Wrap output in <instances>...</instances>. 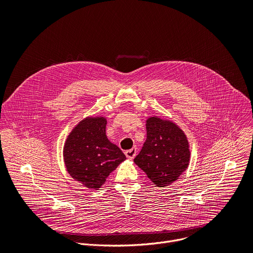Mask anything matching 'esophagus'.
Segmentation results:
<instances>
[{"label":"esophagus","mask_w":253,"mask_h":253,"mask_svg":"<svg viewBox=\"0 0 253 253\" xmlns=\"http://www.w3.org/2000/svg\"><path fill=\"white\" fill-rule=\"evenodd\" d=\"M136 153H137L136 147H135V148H132V149H130V150L125 151V155H126V157H127L128 159H133V158L136 156Z\"/></svg>","instance_id":"34e87169"}]
</instances>
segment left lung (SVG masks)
<instances>
[{"mask_svg":"<svg viewBox=\"0 0 253 253\" xmlns=\"http://www.w3.org/2000/svg\"><path fill=\"white\" fill-rule=\"evenodd\" d=\"M147 137L134 163L157 187L172 184L189 165V142L173 121L157 116L146 120Z\"/></svg>","mask_w":253,"mask_h":253,"instance_id":"left-lung-1","label":"left lung"}]
</instances>
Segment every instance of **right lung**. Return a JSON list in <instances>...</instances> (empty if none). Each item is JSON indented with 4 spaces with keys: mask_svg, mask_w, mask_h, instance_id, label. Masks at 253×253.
<instances>
[{
    "mask_svg": "<svg viewBox=\"0 0 253 253\" xmlns=\"http://www.w3.org/2000/svg\"><path fill=\"white\" fill-rule=\"evenodd\" d=\"M107 119L88 116L67 136L63 158L70 176L88 189L98 190L126 156L106 135Z\"/></svg>",
    "mask_w": 253,
    "mask_h": 253,
    "instance_id": "right-lung-1",
    "label": "right lung"
}]
</instances>
